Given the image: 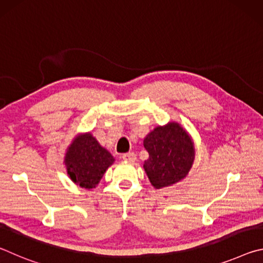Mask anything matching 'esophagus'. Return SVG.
Here are the masks:
<instances>
[{
	"label": "esophagus",
	"mask_w": 263,
	"mask_h": 263,
	"mask_svg": "<svg viewBox=\"0 0 263 263\" xmlns=\"http://www.w3.org/2000/svg\"><path fill=\"white\" fill-rule=\"evenodd\" d=\"M123 160H124V161H126V162H135L137 160V155L133 152L126 153V154L123 155Z\"/></svg>",
	"instance_id": "1"
}]
</instances>
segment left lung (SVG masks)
I'll return each mask as SVG.
<instances>
[{
    "label": "left lung",
    "mask_w": 263,
    "mask_h": 263,
    "mask_svg": "<svg viewBox=\"0 0 263 263\" xmlns=\"http://www.w3.org/2000/svg\"><path fill=\"white\" fill-rule=\"evenodd\" d=\"M144 147L149 155L144 169L155 189L182 181L194 164V140L177 122L155 127L144 139Z\"/></svg>",
    "instance_id": "obj_1"
}]
</instances>
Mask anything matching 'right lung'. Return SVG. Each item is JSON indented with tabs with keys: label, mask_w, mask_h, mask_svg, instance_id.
Wrapping results in <instances>:
<instances>
[{
	"label": "right lung",
	"mask_w": 263,
	"mask_h": 263,
	"mask_svg": "<svg viewBox=\"0 0 263 263\" xmlns=\"http://www.w3.org/2000/svg\"><path fill=\"white\" fill-rule=\"evenodd\" d=\"M115 159L90 132L80 133L70 142L64 163L75 184L90 190L96 188Z\"/></svg>",
	"instance_id": "1"
}]
</instances>
